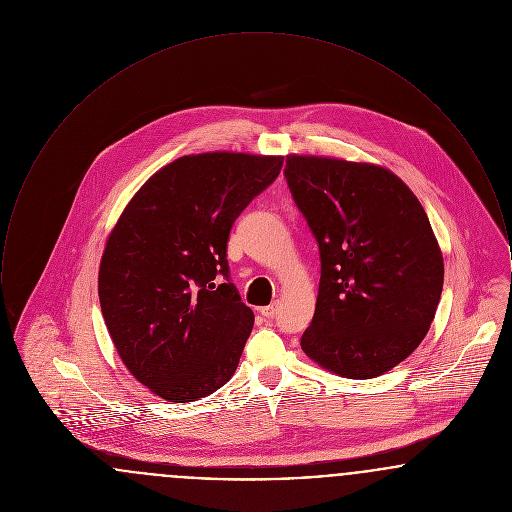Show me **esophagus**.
<instances>
[{
    "label": "esophagus",
    "instance_id": "esophagus-1",
    "mask_svg": "<svg viewBox=\"0 0 512 512\" xmlns=\"http://www.w3.org/2000/svg\"><path fill=\"white\" fill-rule=\"evenodd\" d=\"M261 313H263V317H276V315H278V303H270L268 307H263Z\"/></svg>",
    "mask_w": 512,
    "mask_h": 512
}]
</instances>
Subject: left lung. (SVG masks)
Listing matches in <instances>:
<instances>
[{"label": "left lung", "instance_id": "8db88e82", "mask_svg": "<svg viewBox=\"0 0 512 512\" xmlns=\"http://www.w3.org/2000/svg\"><path fill=\"white\" fill-rule=\"evenodd\" d=\"M284 174L320 253L301 349L343 378H376L413 353L438 309L443 257L426 211L378 165L288 155Z\"/></svg>", "mask_w": 512, "mask_h": 512}]
</instances>
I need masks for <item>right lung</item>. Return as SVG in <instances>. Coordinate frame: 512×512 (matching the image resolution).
I'll list each match as a JSON object with an SVG mask.
<instances>
[{"mask_svg": "<svg viewBox=\"0 0 512 512\" xmlns=\"http://www.w3.org/2000/svg\"><path fill=\"white\" fill-rule=\"evenodd\" d=\"M282 163L278 155H184L147 180L111 230L99 265L101 313L122 363L155 395L197 401L236 372L255 317L230 282L226 244Z\"/></svg>", "mask_w": 512, "mask_h": 512, "instance_id": "1", "label": "right lung"}]
</instances>
